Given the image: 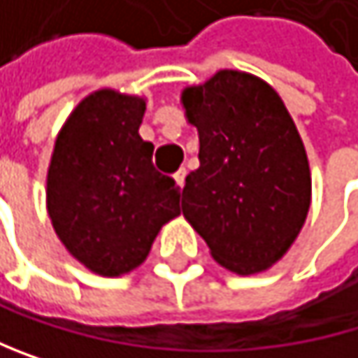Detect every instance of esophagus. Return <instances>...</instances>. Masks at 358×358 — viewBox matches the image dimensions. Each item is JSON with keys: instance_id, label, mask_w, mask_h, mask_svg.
I'll return each mask as SVG.
<instances>
[{"instance_id": "34e87169", "label": "esophagus", "mask_w": 358, "mask_h": 358, "mask_svg": "<svg viewBox=\"0 0 358 358\" xmlns=\"http://www.w3.org/2000/svg\"><path fill=\"white\" fill-rule=\"evenodd\" d=\"M185 175H187V173H185V169H179V171L175 173V183H177L179 187H183V185H185Z\"/></svg>"}]
</instances>
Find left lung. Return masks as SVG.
I'll return each instance as SVG.
<instances>
[{"mask_svg":"<svg viewBox=\"0 0 358 358\" xmlns=\"http://www.w3.org/2000/svg\"><path fill=\"white\" fill-rule=\"evenodd\" d=\"M181 102L201 141L183 217L228 271L269 269L299 237L312 203L308 153L290 113L271 85L239 70L185 87Z\"/></svg>","mask_w":358,"mask_h":358,"instance_id":"1","label":"left lung"}]
</instances>
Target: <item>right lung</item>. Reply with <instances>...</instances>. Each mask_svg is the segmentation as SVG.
I'll return each instance as SVG.
<instances>
[{"mask_svg":"<svg viewBox=\"0 0 358 358\" xmlns=\"http://www.w3.org/2000/svg\"><path fill=\"white\" fill-rule=\"evenodd\" d=\"M145 98L98 89L57 134L46 175V209L59 241L89 271L130 273L159 228L179 215L175 179L153 169L138 128Z\"/></svg>","mask_w":358,"mask_h":358,"instance_id":"1","label":"right lung"}]
</instances>
